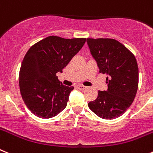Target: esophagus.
<instances>
[{"instance_id": "1", "label": "esophagus", "mask_w": 153, "mask_h": 153, "mask_svg": "<svg viewBox=\"0 0 153 153\" xmlns=\"http://www.w3.org/2000/svg\"><path fill=\"white\" fill-rule=\"evenodd\" d=\"M78 88H79V90H81V91H83V90L87 89V87H86V86H83V85H79L78 86Z\"/></svg>"}]
</instances>
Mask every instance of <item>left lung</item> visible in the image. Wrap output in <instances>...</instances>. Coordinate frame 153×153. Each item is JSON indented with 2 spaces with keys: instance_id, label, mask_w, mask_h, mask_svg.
<instances>
[{
  "instance_id": "1",
  "label": "left lung",
  "mask_w": 153,
  "mask_h": 153,
  "mask_svg": "<svg viewBox=\"0 0 153 153\" xmlns=\"http://www.w3.org/2000/svg\"><path fill=\"white\" fill-rule=\"evenodd\" d=\"M100 73L106 74L108 90L98 91L90 109L104 119L123 114L132 104L139 85V68L135 56L113 39H87Z\"/></svg>"
}]
</instances>
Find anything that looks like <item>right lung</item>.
Instances as JSON below:
<instances>
[{
	"label": "right lung",
	"mask_w": 153,
	"mask_h": 153,
	"mask_svg": "<svg viewBox=\"0 0 153 153\" xmlns=\"http://www.w3.org/2000/svg\"><path fill=\"white\" fill-rule=\"evenodd\" d=\"M86 39L49 36L32 45L22 61L19 87L22 99L32 114L50 118L66 107L74 87L62 85L56 76L81 49Z\"/></svg>",
	"instance_id": "right-lung-1"
}]
</instances>
